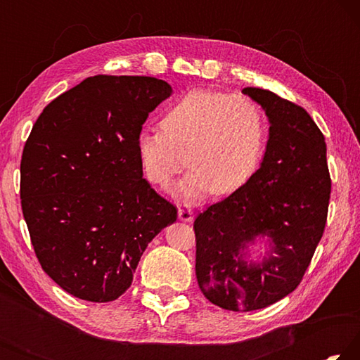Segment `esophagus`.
Here are the masks:
<instances>
[{"instance_id":"34e87169","label":"esophagus","mask_w":360,"mask_h":360,"mask_svg":"<svg viewBox=\"0 0 360 360\" xmlns=\"http://www.w3.org/2000/svg\"><path fill=\"white\" fill-rule=\"evenodd\" d=\"M178 216L182 222H192L193 219V212L191 208H179L178 210Z\"/></svg>"}]
</instances>
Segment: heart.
<instances>
[{
  "mask_svg": "<svg viewBox=\"0 0 360 360\" xmlns=\"http://www.w3.org/2000/svg\"><path fill=\"white\" fill-rule=\"evenodd\" d=\"M162 130H143L136 149L150 184L165 188L187 165L192 169L178 192L197 200L206 192L227 195L240 188L259 165L265 146V119L241 95L193 90L160 120Z\"/></svg>",
  "mask_w": 360,
  "mask_h": 360,
  "instance_id": "1",
  "label": "heart"
}]
</instances>
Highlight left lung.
<instances>
[{
	"instance_id": "obj_1",
	"label": "left lung",
	"mask_w": 360,
	"mask_h": 360,
	"mask_svg": "<svg viewBox=\"0 0 360 360\" xmlns=\"http://www.w3.org/2000/svg\"><path fill=\"white\" fill-rule=\"evenodd\" d=\"M243 94L270 120L260 168L193 222L195 273L203 295L230 311H252L297 289L324 233L330 200L326 139L302 106L270 90ZM259 236L272 240L260 264L242 259Z\"/></svg>"
}]
</instances>
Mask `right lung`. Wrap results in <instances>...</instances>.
Segmentation results:
<instances>
[{
	"mask_svg": "<svg viewBox=\"0 0 360 360\" xmlns=\"http://www.w3.org/2000/svg\"><path fill=\"white\" fill-rule=\"evenodd\" d=\"M172 95L149 76L87 77L49 103L20 162V200L36 257L60 288L112 302L178 210L146 179L136 141Z\"/></svg>",
	"mask_w": 360,
	"mask_h": 360,
	"instance_id": "right-lung-1",
	"label": "right lung"
}]
</instances>
